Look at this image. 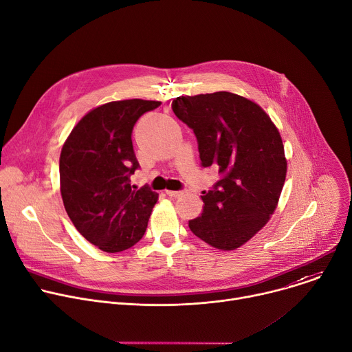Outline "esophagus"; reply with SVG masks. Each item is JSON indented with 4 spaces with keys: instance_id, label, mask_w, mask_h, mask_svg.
<instances>
[{
    "instance_id": "1",
    "label": "esophagus",
    "mask_w": 352,
    "mask_h": 352,
    "mask_svg": "<svg viewBox=\"0 0 352 352\" xmlns=\"http://www.w3.org/2000/svg\"><path fill=\"white\" fill-rule=\"evenodd\" d=\"M166 194L171 198H179L182 195V190H166Z\"/></svg>"
}]
</instances>
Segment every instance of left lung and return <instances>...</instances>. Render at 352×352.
Returning <instances> with one entry per match:
<instances>
[{"mask_svg":"<svg viewBox=\"0 0 352 352\" xmlns=\"http://www.w3.org/2000/svg\"><path fill=\"white\" fill-rule=\"evenodd\" d=\"M171 108L194 131L202 167L221 175L202 192L204 210L188 226L217 250H236L278 206L287 170L278 127L258 104L228 91L181 95Z\"/></svg>","mask_w":352,"mask_h":352,"instance_id":"8db88e82","label":"left lung"}]
</instances>
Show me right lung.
Here are the masks:
<instances>
[{
	"label": "right lung",
	"mask_w": 352,
	"mask_h": 352,
	"mask_svg": "<svg viewBox=\"0 0 352 352\" xmlns=\"http://www.w3.org/2000/svg\"><path fill=\"white\" fill-rule=\"evenodd\" d=\"M160 101H112L87 112L60 153V192L80 234L105 252L133 247L144 234L158 194L133 189L139 167L132 131Z\"/></svg>",
	"instance_id": "right-lung-1"
}]
</instances>
